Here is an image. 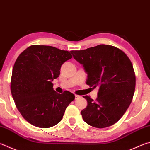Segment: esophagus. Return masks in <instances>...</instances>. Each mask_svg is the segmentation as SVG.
<instances>
[{"instance_id":"1","label":"esophagus","mask_w":150,"mask_h":150,"mask_svg":"<svg viewBox=\"0 0 150 150\" xmlns=\"http://www.w3.org/2000/svg\"><path fill=\"white\" fill-rule=\"evenodd\" d=\"M80 98V96L79 95H75V99H77V98Z\"/></svg>"}]
</instances>
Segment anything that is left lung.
Returning <instances> with one entry per match:
<instances>
[{
	"instance_id": "left-lung-1",
	"label": "left lung",
	"mask_w": 150,
	"mask_h": 150,
	"mask_svg": "<svg viewBox=\"0 0 150 150\" xmlns=\"http://www.w3.org/2000/svg\"><path fill=\"white\" fill-rule=\"evenodd\" d=\"M71 52L87 73V84L98 88L95 100L83 96L88 105L81 112L83 119L97 128L113 125L124 115L133 98L136 75L130 59L119 48L105 44Z\"/></svg>"
}]
</instances>
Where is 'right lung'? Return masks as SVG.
I'll return each mask as SVG.
<instances>
[{
	"mask_svg": "<svg viewBox=\"0 0 150 150\" xmlns=\"http://www.w3.org/2000/svg\"><path fill=\"white\" fill-rule=\"evenodd\" d=\"M72 58L69 51L49 45H32L14 63L11 91L15 105L30 124L42 128L56 125L75 95L57 93L52 81L60 75L63 63Z\"/></svg>",
	"mask_w": 150,
	"mask_h": 150,
	"instance_id": "obj_1",
	"label": "right lung"
}]
</instances>
